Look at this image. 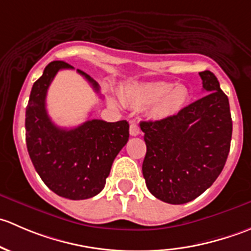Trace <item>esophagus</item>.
<instances>
[{
  "mask_svg": "<svg viewBox=\"0 0 251 251\" xmlns=\"http://www.w3.org/2000/svg\"><path fill=\"white\" fill-rule=\"evenodd\" d=\"M141 133V128L136 121H131L130 125V135L131 136H138Z\"/></svg>",
  "mask_w": 251,
  "mask_h": 251,
  "instance_id": "esophagus-1",
  "label": "esophagus"
}]
</instances>
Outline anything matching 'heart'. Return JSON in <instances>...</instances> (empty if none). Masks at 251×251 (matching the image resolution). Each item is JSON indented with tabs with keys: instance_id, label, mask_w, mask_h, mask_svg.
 I'll list each match as a JSON object with an SVG mask.
<instances>
[{
	"instance_id": "heart-1",
	"label": "heart",
	"mask_w": 251,
	"mask_h": 251,
	"mask_svg": "<svg viewBox=\"0 0 251 251\" xmlns=\"http://www.w3.org/2000/svg\"><path fill=\"white\" fill-rule=\"evenodd\" d=\"M189 90L184 85L168 81L131 82L125 87V98L135 105H151L154 119H168L179 113L189 100Z\"/></svg>"
}]
</instances>
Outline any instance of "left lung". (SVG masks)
Returning a JSON list of instances; mask_svg holds the SVG:
<instances>
[{"label": "left lung", "mask_w": 251, "mask_h": 251, "mask_svg": "<svg viewBox=\"0 0 251 251\" xmlns=\"http://www.w3.org/2000/svg\"><path fill=\"white\" fill-rule=\"evenodd\" d=\"M207 93L176 115L142 121L147 153L142 173L147 188L169 204L204 193L226 164L232 138L228 97L209 70L199 73Z\"/></svg>", "instance_id": "8db88e82"}]
</instances>
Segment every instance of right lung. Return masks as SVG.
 Returning a JSON list of instances; mask_svg holds the SVG:
<instances>
[{"label": "right lung", "mask_w": 251, "mask_h": 251, "mask_svg": "<svg viewBox=\"0 0 251 251\" xmlns=\"http://www.w3.org/2000/svg\"><path fill=\"white\" fill-rule=\"evenodd\" d=\"M62 69L74 68L62 60L50 62L32 86L25 111V140L35 170L48 188L63 198L81 201L104 188L114 159L127 143L130 126L126 120L93 119L69 130L58 127L48 116L46 96ZM77 73L100 92V85L90 75Z\"/></svg>", "instance_id": "add662e5"}]
</instances>
